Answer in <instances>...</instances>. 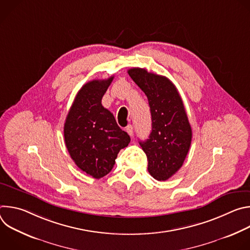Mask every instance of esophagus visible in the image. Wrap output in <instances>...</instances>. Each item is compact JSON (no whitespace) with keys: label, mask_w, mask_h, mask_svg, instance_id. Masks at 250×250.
Listing matches in <instances>:
<instances>
[{"label":"esophagus","mask_w":250,"mask_h":250,"mask_svg":"<svg viewBox=\"0 0 250 250\" xmlns=\"http://www.w3.org/2000/svg\"><path fill=\"white\" fill-rule=\"evenodd\" d=\"M125 130H126V132H127L129 135H133V126H132L131 125H127L126 128H125Z\"/></svg>","instance_id":"esophagus-1"}]
</instances>
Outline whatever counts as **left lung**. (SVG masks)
Segmentation results:
<instances>
[{"label":"left lung","mask_w":250,"mask_h":250,"mask_svg":"<svg viewBox=\"0 0 250 250\" xmlns=\"http://www.w3.org/2000/svg\"><path fill=\"white\" fill-rule=\"evenodd\" d=\"M127 73L145 92L150 106L152 129L149 138L139 141L147 156V170L154 179L165 181L182 167L191 146L192 128L183 101L164 76L144 68H131Z\"/></svg>","instance_id":"left-lung-1"}]
</instances>
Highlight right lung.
Returning a JSON list of instances; mask_svg holds the SVG:
<instances>
[{
    "mask_svg": "<svg viewBox=\"0 0 250 250\" xmlns=\"http://www.w3.org/2000/svg\"><path fill=\"white\" fill-rule=\"evenodd\" d=\"M113 79L114 76L86 83L77 93L64 124L65 145L71 158L96 179L111 172L118 153L130 141L114 115L102 104Z\"/></svg>",
    "mask_w": 250,
    "mask_h": 250,
    "instance_id": "obj_1",
    "label": "right lung"
}]
</instances>
